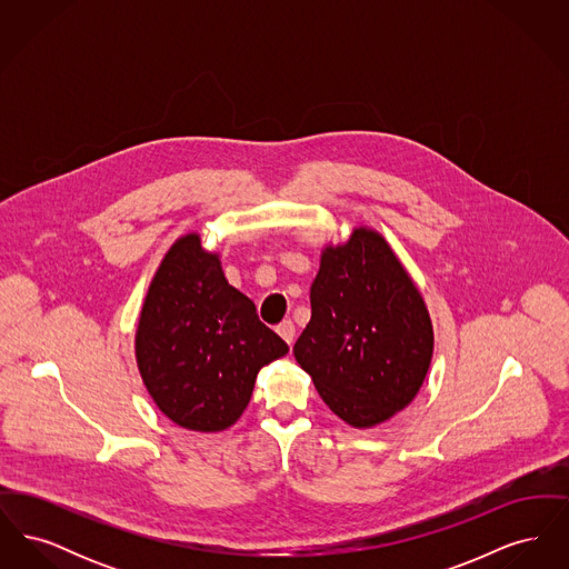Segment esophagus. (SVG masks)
Returning <instances> with one entry per match:
<instances>
[{
  "instance_id": "esophagus-1",
  "label": "esophagus",
  "mask_w": 569,
  "mask_h": 569,
  "mask_svg": "<svg viewBox=\"0 0 569 569\" xmlns=\"http://www.w3.org/2000/svg\"><path fill=\"white\" fill-rule=\"evenodd\" d=\"M277 332H279V337H281L288 346H292V341H295V337H297V328H295L292 320H283L281 325L277 326Z\"/></svg>"
}]
</instances>
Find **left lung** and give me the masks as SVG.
<instances>
[{"instance_id":"8db88e82","label":"left lung","mask_w":569,"mask_h":569,"mask_svg":"<svg viewBox=\"0 0 569 569\" xmlns=\"http://www.w3.org/2000/svg\"><path fill=\"white\" fill-rule=\"evenodd\" d=\"M320 397L356 429L406 409L427 378L433 326L403 264L369 228L328 244L311 283V320L295 343Z\"/></svg>"}]
</instances>
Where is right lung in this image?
<instances>
[{"label": "right lung", "instance_id": "obj_1", "mask_svg": "<svg viewBox=\"0 0 569 569\" xmlns=\"http://www.w3.org/2000/svg\"><path fill=\"white\" fill-rule=\"evenodd\" d=\"M286 353L288 343L260 322L196 232L168 249L140 311L136 362L174 425L202 433L232 427L258 371Z\"/></svg>", "mask_w": 569, "mask_h": 569}]
</instances>
